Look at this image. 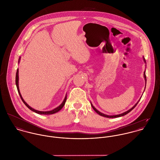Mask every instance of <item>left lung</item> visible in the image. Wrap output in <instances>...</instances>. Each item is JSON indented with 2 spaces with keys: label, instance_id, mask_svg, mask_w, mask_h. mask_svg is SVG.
Segmentation results:
<instances>
[{
  "label": "left lung",
  "instance_id": "1",
  "mask_svg": "<svg viewBox=\"0 0 160 160\" xmlns=\"http://www.w3.org/2000/svg\"><path fill=\"white\" fill-rule=\"evenodd\" d=\"M143 61H144V62L146 64V61H145V58H144V57H143ZM143 77H144V78H145V87H146V83H147V77H146V75H145V70L144 71V73H143ZM145 91V90H144ZM142 98V97H141ZM141 98H140V99L138 101V102L131 108V109H130L129 110H128L127 111H126V112H123V113H122V114H118V115H113V116H109V115H106V114H103V113H102V112H99V111H98L97 109H96V108L93 106V105L92 104V102H90L91 103V105H92V107L93 108V109L95 110V111L96 112V113H98L99 115H100V116H103V117H105V118H119V117H121V116H125V115H126L127 114H128V112H130L136 106H137V104H138V102H139V101L140 100V99H141Z\"/></svg>",
  "mask_w": 160,
  "mask_h": 160
}]
</instances>
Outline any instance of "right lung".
Here are the masks:
<instances>
[{
    "instance_id": "1",
    "label": "right lung",
    "mask_w": 160,
    "mask_h": 160,
    "mask_svg": "<svg viewBox=\"0 0 160 160\" xmlns=\"http://www.w3.org/2000/svg\"><path fill=\"white\" fill-rule=\"evenodd\" d=\"M20 59H21V57H20L19 59H18V63L20 62ZM18 80H19V77H18V68L17 69V73H16V77H15V83H16V86H17V90H18V94L20 96L22 101L23 102V103L30 109L32 110L33 112L37 113V114H45V115H49V114H54L56 112H58V111H59L63 107H64V104L65 103V101H66V99H67V95H65V97L64 98V101H62V102L56 108L51 110V111H38V110H36L32 108V107H30L25 101L24 99H23L22 95L20 93V90H19V86H18Z\"/></svg>"
}]
</instances>
